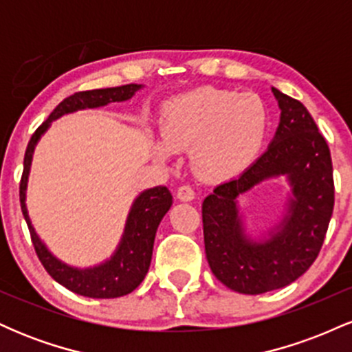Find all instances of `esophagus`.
Wrapping results in <instances>:
<instances>
[{
  "mask_svg": "<svg viewBox=\"0 0 352 352\" xmlns=\"http://www.w3.org/2000/svg\"><path fill=\"white\" fill-rule=\"evenodd\" d=\"M177 199L182 201H190L195 199V192L188 185H182V187L177 188Z\"/></svg>",
  "mask_w": 352,
  "mask_h": 352,
  "instance_id": "esophagus-1",
  "label": "esophagus"
}]
</instances>
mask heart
Here are the masks:
<instances>
[{
  "label": "heart",
  "mask_w": 352,
  "mask_h": 352,
  "mask_svg": "<svg viewBox=\"0 0 352 352\" xmlns=\"http://www.w3.org/2000/svg\"><path fill=\"white\" fill-rule=\"evenodd\" d=\"M159 125L162 142L152 144L159 159L190 148L197 175L225 182L260 157L270 134V111L252 92L205 86L167 100Z\"/></svg>",
  "instance_id": "obj_1"
}]
</instances>
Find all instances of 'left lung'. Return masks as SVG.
<instances>
[{"label": "left lung", "mask_w": 352, "mask_h": 352, "mask_svg": "<svg viewBox=\"0 0 352 352\" xmlns=\"http://www.w3.org/2000/svg\"><path fill=\"white\" fill-rule=\"evenodd\" d=\"M280 124L260 159L218 185L201 205L205 253L217 280L243 294L288 286L316 260L334 207L329 147L300 100L272 87ZM286 176L292 187L282 220L260 239L245 233L237 199L261 181Z\"/></svg>", "instance_id": "8db88e82"}]
</instances>
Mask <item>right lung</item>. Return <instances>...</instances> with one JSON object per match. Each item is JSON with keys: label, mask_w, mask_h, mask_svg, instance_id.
<instances>
[{"label": "right lung", "mask_w": 352, "mask_h": 352, "mask_svg": "<svg viewBox=\"0 0 352 352\" xmlns=\"http://www.w3.org/2000/svg\"><path fill=\"white\" fill-rule=\"evenodd\" d=\"M142 87V84H125V86L119 87L76 92V94L69 96L39 125L38 131L34 132L30 144H28L26 153H24L19 200H21L23 215L28 228H30L34 250L46 272L52 276V280L58 281L69 292L80 294V296L99 298V300L119 298L132 293L144 281L148 266H151L157 228H159L165 213L172 207V193L168 192L167 187H153L140 192L135 197L131 210H129L122 238H120L119 245H117L116 252L111 254V258L96 266H89V268L71 266L51 253V250L36 233L33 223H31L30 213H28L26 188L34 148L44 132L51 127L52 120H58L59 117L72 114V112L84 111V109L104 107L111 102H125V100L132 99V96H135V92Z\"/></svg>", "instance_id": "right-lung-1"}]
</instances>
